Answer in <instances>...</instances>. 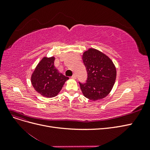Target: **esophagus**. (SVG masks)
I'll return each mask as SVG.
<instances>
[{"label": "esophagus", "instance_id": "1", "mask_svg": "<svg viewBox=\"0 0 150 150\" xmlns=\"http://www.w3.org/2000/svg\"><path fill=\"white\" fill-rule=\"evenodd\" d=\"M76 78H77V77H76V75L75 74H74L73 75H72V76H71V78H72V79H76Z\"/></svg>", "mask_w": 150, "mask_h": 150}]
</instances>
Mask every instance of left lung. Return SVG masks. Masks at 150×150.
<instances>
[{
	"label": "left lung",
	"instance_id": "obj_1",
	"mask_svg": "<svg viewBox=\"0 0 150 150\" xmlns=\"http://www.w3.org/2000/svg\"><path fill=\"white\" fill-rule=\"evenodd\" d=\"M83 61L88 78L86 83H79L84 96L96 101L106 97L115 84L116 68L105 54L94 49L84 52Z\"/></svg>",
	"mask_w": 150,
	"mask_h": 150
}]
</instances>
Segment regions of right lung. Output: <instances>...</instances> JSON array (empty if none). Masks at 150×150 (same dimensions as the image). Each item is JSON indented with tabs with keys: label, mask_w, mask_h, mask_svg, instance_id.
I'll list each match as a JSON object with an SVG mask.
<instances>
[{
	"label": "right lung",
	"mask_w": 150,
	"mask_h": 150,
	"mask_svg": "<svg viewBox=\"0 0 150 150\" xmlns=\"http://www.w3.org/2000/svg\"><path fill=\"white\" fill-rule=\"evenodd\" d=\"M54 57H44L31 77V83L35 90L47 98L56 96L69 79L57 71L54 66Z\"/></svg>",
	"instance_id": "add662e5"
}]
</instances>
